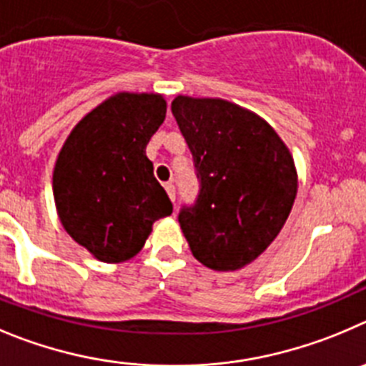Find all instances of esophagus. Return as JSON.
<instances>
[{"label":"esophagus","instance_id":"1","mask_svg":"<svg viewBox=\"0 0 366 366\" xmlns=\"http://www.w3.org/2000/svg\"><path fill=\"white\" fill-rule=\"evenodd\" d=\"M166 191H167V195H169V199L175 202V184L167 182L166 184Z\"/></svg>","mask_w":366,"mask_h":366}]
</instances>
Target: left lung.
Masks as SVG:
<instances>
[{
    "mask_svg": "<svg viewBox=\"0 0 366 366\" xmlns=\"http://www.w3.org/2000/svg\"><path fill=\"white\" fill-rule=\"evenodd\" d=\"M171 111L199 180L195 202L179 213L191 253L219 272L242 268L272 244L292 212L294 159L262 118L232 102L177 97Z\"/></svg>",
    "mask_w": 366,
    "mask_h": 366,
    "instance_id": "left-lung-1",
    "label": "left lung"
}]
</instances>
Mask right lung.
I'll use <instances>...</instances> for the list:
<instances>
[{
    "label": "right lung",
    "instance_id": "obj_1",
    "mask_svg": "<svg viewBox=\"0 0 366 366\" xmlns=\"http://www.w3.org/2000/svg\"><path fill=\"white\" fill-rule=\"evenodd\" d=\"M166 118L160 94L118 93L80 120L56 160L52 187L65 232L104 262L142 249L173 213L146 146Z\"/></svg>",
    "mask_w": 366,
    "mask_h": 366
}]
</instances>
